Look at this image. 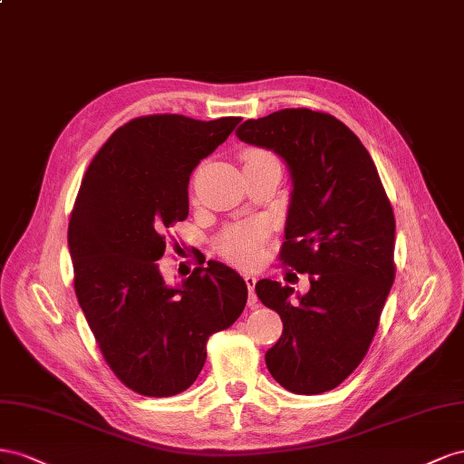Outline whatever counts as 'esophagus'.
Here are the masks:
<instances>
[{
	"instance_id": "obj_1",
	"label": "esophagus",
	"mask_w": 464,
	"mask_h": 464,
	"mask_svg": "<svg viewBox=\"0 0 464 464\" xmlns=\"http://www.w3.org/2000/svg\"><path fill=\"white\" fill-rule=\"evenodd\" d=\"M245 282L248 287V305H255L256 303V295H255V285H256V276L253 274H245Z\"/></svg>"
}]
</instances>
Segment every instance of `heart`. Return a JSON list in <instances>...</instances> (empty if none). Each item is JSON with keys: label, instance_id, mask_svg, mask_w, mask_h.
I'll return each instance as SVG.
<instances>
[{"label": "heart", "instance_id": "1", "mask_svg": "<svg viewBox=\"0 0 464 464\" xmlns=\"http://www.w3.org/2000/svg\"><path fill=\"white\" fill-rule=\"evenodd\" d=\"M270 157L264 151H246L245 153V163L258 161V159ZM264 237H266V229H264L262 223H243L235 225V227L225 231L218 246L225 258L237 264H250L255 262L260 255V248L264 243Z\"/></svg>", "mask_w": 464, "mask_h": 464}]
</instances>
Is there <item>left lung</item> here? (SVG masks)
I'll return each instance as SVG.
<instances>
[{
	"label": "left lung",
	"mask_w": 464,
	"mask_h": 464,
	"mask_svg": "<svg viewBox=\"0 0 464 464\" xmlns=\"http://www.w3.org/2000/svg\"><path fill=\"white\" fill-rule=\"evenodd\" d=\"M237 138L274 151L291 194L282 260L309 274L307 294L260 280L256 295L284 333L264 355L295 394L333 391L362 363L394 282V216L372 155L334 116L285 109L237 128Z\"/></svg>",
	"instance_id": "1"
}]
</instances>
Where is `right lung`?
<instances>
[{
    "instance_id": "add662e5",
    "label": "right lung",
    "mask_w": 464,
    "mask_h": 464,
    "mask_svg": "<svg viewBox=\"0 0 464 464\" xmlns=\"http://www.w3.org/2000/svg\"><path fill=\"white\" fill-rule=\"evenodd\" d=\"M239 121L134 118L99 150L79 188L68 229L75 295L114 375L140 394L187 391L208 338L246 305V284L227 264L200 262L169 284L157 262L165 229L188 216L190 173Z\"/></svg>"
}]
</instances>
